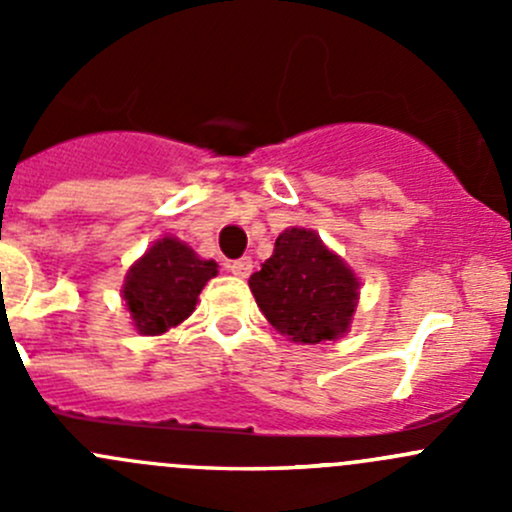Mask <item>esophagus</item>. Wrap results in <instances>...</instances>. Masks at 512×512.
Masks as SVG:
<instances>
[{
    "mask_svg": "<svg viewBox=\"0 0 512 512\" xmlns=\"http://www.w3.org/2000/svg\"><path fill=\"white\" fill-rule=\"evenodd\" d=\"M227 270H230L235 277H247L252 272V260H250V257H240V260H232L230 265H227Z\"/></svg>",
    "mask_w": 512,
    "mask_h": 512,
    "instance_id": "obj_1",
    "label": "esophagus"
}]
</instances>
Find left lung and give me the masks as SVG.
Here are the masks:
<instances>
[{"instance_id":"left-lung-1","label":"left lung","mask_w":512,"mask_h":512,"mask_svg":"<svg viewBox=\"0 0 512 512\" xmlns=\"http://www.w3.org/2000/svg\"><path fill=\"white\" fill-rule=\"evenodd\" d=\"M250 289L267 322L297 344L344 337L359 302V280L314 230L289 227Z\"/></svg>"}]
</instances>
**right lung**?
<instances>
[{
	"label": "right lung",
	"instance_id": "add662e5",
	"mask_svg": "<svg viewBox=\"0 0 512 512\" xmlns=\"http://www.w3.org/2000/svg\"><path fill=\"white\" fill-rule=\"evenodd\" d=\"M218 275V262L200 260L178 237H160L136 260L123 282L133 327L148 337L168 332L193 314L198 294Z\"/></svg>",
	"mask_w": 512,
	"mask_h": 512
}]
</instances>
